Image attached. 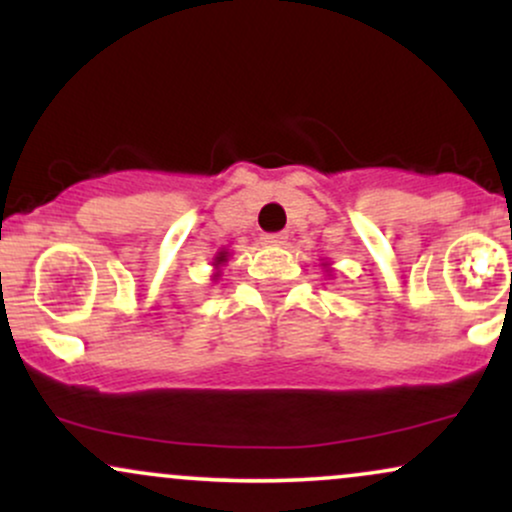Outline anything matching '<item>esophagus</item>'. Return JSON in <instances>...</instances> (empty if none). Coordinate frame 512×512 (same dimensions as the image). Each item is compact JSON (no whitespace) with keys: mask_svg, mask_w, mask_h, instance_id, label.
I'll return each mask as SVG.
<instances>
[{"mask_svg":"<svg viewBox=\"0 0 512 512\" xmlns=\"http://www.w3.org/2000/svg\"><path fill=\"white\" fill-rule=\"evenodd\" d=\"M262 243L264 245H284L286 236H284V233H264Z\"/></svg>","mask_w":512,"mask_h":512,"instance_id":"34e87169","label":"esophagus"}]
</instances>
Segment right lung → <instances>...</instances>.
<instances>
[{
    "label": "right lung",
    "mask_w": 512,
    "mask_h": 512,
    "mask_svg": "<svg viewBox=\"0 0 512 512\" xmlns=\"http://www.w3.org/2000/svg\"><path fill=\"white\" fill-rule=\"evenodd\" d=\"M226 255H228V252H219V257H216V267H219L221 262H226Z\"/></svg>",
    "instance_id": "1"
}]
</instances>
